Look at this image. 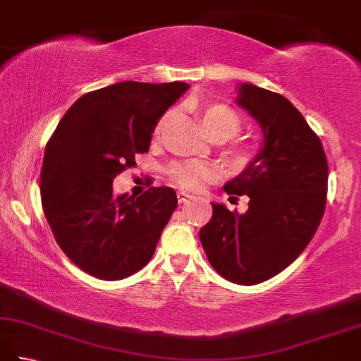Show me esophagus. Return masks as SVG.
<instances>
[{
  "mask_svg": "<svg viewBox=\"0 0 361 361\" xmlns=\"http://www.w3.org/2000/svg\"><path fill=\"white\" fill-rule=\"evenodd\" d=\"M176 198H178L180 203H186V202L189 200V198H190V194L185 192V190H180V192L176 194Z\"/></svg>",
  "mask_w": 361,
  "mask_h": 361,
  "instance_id": "obj_1",
  "label": "esophagus"
}]
</instances>
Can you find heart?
I'll return each instance as SVG.
<instances>
[{"label": "heart", "mask_w": 361, "mask_h": 361, "mask_svg": "<svg viewBox=\"0 0 361 361\" xmlns=\"http://www.w3.org/2000/svg\"><path fill=\"white\" fill-rule=\"evenodd\" d=\"M203 126L208 130L209 136L216 141H225L229 137L235 136L243 127V119L240 113L231 105L214 102L204 105L202 111ZM171 119V113L164 114L158 121V124L153 130V135L159 137L164 133V130ZM259 155V149L251 144H234L226 149L225 158L229 167L235 172L247 171V169L255 163ZM167 175L172 183L183 190H190L197 192L202 190L206 185L214 183L220 175L219 167L211 163V161L200 159H186V161H175L167 167Z\"/></svg>", "instance_id": "b5f03b06"}]
</instances>
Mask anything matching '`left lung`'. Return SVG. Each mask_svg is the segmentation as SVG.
Wrapping results in <instances>:
<instances>
[{
	"label": "left lung",
	"mask_w": 361,
	"mask_h": 361,
	"mask_svg": "<svg viewBox=\"0 0 361 361\" xmlns=\"http://www.w3.org/2000/svg\"><path fill=\"white\" fill-rule=\"evenodd\" d=\"M235 102L264 133L257 159L225 185L248 195L245 214L212 203L200 229L209 264L240 286L273 278L293 262L315 235L326 209L327 159L318 135L283 96L242 83Z\"/></svg>",
	"instance_id": "8db88e82"
}]
</instances>
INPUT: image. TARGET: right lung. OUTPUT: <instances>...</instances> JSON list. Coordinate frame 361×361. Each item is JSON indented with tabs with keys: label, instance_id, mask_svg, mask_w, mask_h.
<instances>
[{
	"label": "right lung",
	"instance_id": "obj_1",
	"mask_svg": "<svg viewBox=\"0 0 361 361\" xmlns=\"http://www.w3.org/2000/svg\"><path fill=\"white\" fill-rule=\"evenodd\" d=\"M189 88L185 82H119L90 91L59 122L44 149L40 195L59 247L104 281L149 262L178 200L172 188L113 195V180L149 152L153 128Z\"/></svg>",
	"mask_w": 361,
	"mask_h": 361
}]
</instances>
